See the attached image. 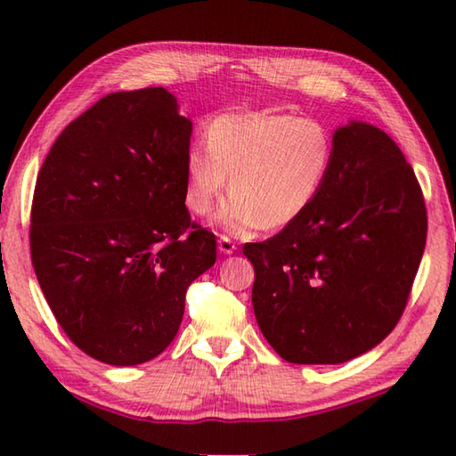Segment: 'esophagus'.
I'll return each instance as SVG.
<instances>
[{"mask_svg":"<svg viewBox=\"0 0 456 456\" xmlns=\"http://www.w3.org/2000/svg\"><path fill=\"white\" fill-rule=\"evenodd\" d=\"M217 245H219V251L225 253V255H231V253H233V251L237 249V245H235L233 239L227 237V235H221Z\"/></svg>","mask_w":456,"mask_h":456,"instance_id":"obj_1","label":"esophagus"}]
</instances>
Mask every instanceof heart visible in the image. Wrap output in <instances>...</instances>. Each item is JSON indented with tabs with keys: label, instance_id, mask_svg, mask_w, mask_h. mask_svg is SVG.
Segmentation results:
<instances>
[{
	"label": "heart",
	"instance_id": "b5f03b06",
	"mask_svg": "<svg viewBox=\"0 0 456 456\" xmlns=\"http://www.w3.org/2000/svg\"><path fill=\"white\" fill-rule=\"evenodd\" d=\"M185 159V203L207 215L229 185L219 223L231 233L281 229L319 195L333 161V137L317 119L283 113L221 115Z\"/></svg>",
	"mask_w": 456,
	"mask_h": 456
}]
</instances>
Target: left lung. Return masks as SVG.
I'll list each match as a JSON object with an SVG mask.
<instances>
[{"instance_id":"obj_1","label":"left lung","mask_w":456,"mask_h":456,"mask_svg":"<svg viewBox=\"0 0 456 456\" xmlns=\"http://www.w3.org/2000/svg\"><path fill=\"white\" fill-rule=\"evenodd\" d=\"M425 241L415 171L385 131L351 121L335 131L309 209L243 247L261 333L297 365H338L370 351L407 307Z\"/></svg>"}]
</instances>
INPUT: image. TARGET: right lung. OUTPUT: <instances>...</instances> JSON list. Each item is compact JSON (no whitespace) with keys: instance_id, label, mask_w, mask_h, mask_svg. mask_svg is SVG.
Wrapping results in <instances>:
<instances>
[{"instance_id":"1","label":"right lung","mask_w":456,"mask_h":456,"mask_svg":"<svg viewBox=\"0 0 456 456\" xmlns=\"http://www.w3.org/2000/svg\"><path fill=\"white\" fill-rule=\"evenodd\" d=\"M189 145L167 89L118 91L73 119L39 169L33 269L65 335L107 365L167 349L187 287L217 259L185 207Z\"/></svg>"}]
</instances>
